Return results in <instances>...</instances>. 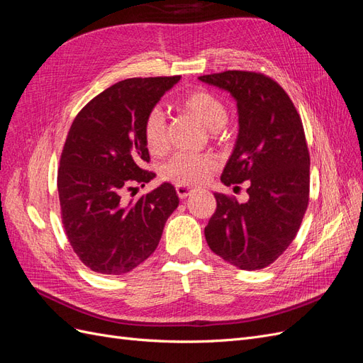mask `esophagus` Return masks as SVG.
<instances>
[{"instance_id": "obj_1", "label": "esophagus", "mask_w": 363, "mask_h": 363, "mask_svg": "<svg viewBox=\"0 0 363 363\" xmlns=\"http://www.w3.org/2000/svg\"><path fill=\"white\" fill-rule=\"evenodd\" d=\"M175 191H177L179 196H180V199L183 200V199H186V196H189V195H191L192 188H191V186H182V184H177V186H175Z\"/></svg>"}]
</instances>
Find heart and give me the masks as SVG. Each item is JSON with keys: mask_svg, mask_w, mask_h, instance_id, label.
Wrapping results in <instances>:
<instances>
[{"mask_svg": "<svg viewBox=\"0 0 363 363\" xmlns=\"http://www.w3.org/2000/svg\"><path fill=\"white\" fill-rule=\"evenodd\" d=\"M184 111L192 113L211 131H216L227 123L228 112L225 104L216 95L207 91H194L184 95L180 101ZM145 145L151 155L160 156L168 148L167 121L159 107L151 108L142 125ZM218 167V160L212 155H191L177 152L162 167V179L174 184L189 186L201 183Z\"/></svg>", "mask_w": 363, "mask_h": 363, "instance_id": "1", "label": "heart"}]
</instances>
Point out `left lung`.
Segmentation results:
<instances>
[{
  "instance_id": "1",
  "label": "left lung",
  "mask_w": 363,
  "mask_h": 363,
  "mask_svg": "<svg viewBox=\"0 0 363 363\" xmlns=\"http://www.w3.org/2000/svg\"><path fill=\"white\" fill-rule=\"evenodd\" d=\"M199 79L227 91L238 106L239 133L221 182L250 180L247 203L213 194L207 245L239 269H262L291 245L309 204L311 157L301 118L283 87L263 74L225 71Z\"/></svg>"
}]
</instances>
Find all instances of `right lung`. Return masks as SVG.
<instances>
[{"label": "right lung", "mask_w": 363, "mask_h": 363, "mask_svg": "<svg viewBox=\"0 0 363 363\" xmlns=\"http://www.w3.org/2000/svg\"><path fill=\"white\" fill-rule=\"evenodd\" d=\"M175 77L127 79L107 87L75 116L57 174L62 223L75 255L87 268L121 276L147 260L167 219L179 206L171 183L139 196L123 194L156 177L142 125Z\"/></svg>", "instance_id": "add662e5"}]
</instances>
